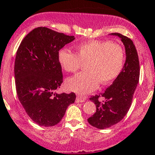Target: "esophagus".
<instances>
[{"label": "esophagus", "mask_w": 155, "mask_h": 155, "mask_svg": "<svg viewBox=\"0 0 155 155\" xmlns=\"http://www.w3.org/2000/svg\"><path fill=\"white\" fill-rule=\"evenodd\" d=\"M86 101V98L85 97H82V96H77L76 97V101L77 103H83Z\"/></svg>", "instance_id": "obj_1"}]
</instances>
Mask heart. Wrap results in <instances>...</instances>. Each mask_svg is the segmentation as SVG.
Returning a JSON list of instances; mask_svg holds the SVG:
<instances>
[{
  "label": "heart",
  "mask_w": 155,
  "mask_h": 155,
  "mask_svg": "<svg viewBox=\"0 0 155 155\" xmlns=\"http://www.w3.org/2000/svg\"><path fill=\"white\" fill-rule=\"evenodd\" d=\"M61 67L68 73H76L85 64V71L67 80L69 90L86 94L113 82L122 71L125 54L117 43L104 40H90L76 48V54L67 48L58 51Z\"/></svg>",
  "instance_id": "obj_1"
}]
</instances>
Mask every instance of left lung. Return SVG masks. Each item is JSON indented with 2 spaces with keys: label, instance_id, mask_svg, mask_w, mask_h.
I'll use <instances>...</instances> for the list:
<instances>
[{
  "label": "left lung",
  "instance_id": "1",
  "mask_svg": "<svg viewBox=\"0 0 155 155\" xmlns=\"http://www.w3.org/2000/svg\"><path fill=\"white\" fill-rule=\"evenodd\" d=\"M112 35L121 38L125 47L126 61L121 74L104 93L89 99L96 105V112L87 118L91 126L107 129L121 121L127 113L134 92L140 79V61L134 43L126 36L118 33Z\"/></svg>",
  "mask_w": 155,
  "mask_h": 155
}]
</instances>
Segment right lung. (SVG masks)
<instances>
[{
    "label": "right lung",
    "instance_id": "obj_1",
    "mask_svg": "<svg viewBox=\"0 0 155 155\" xmlns=\"http://www.w3.org/2000/svg\"><path fill=\"white\" fill-rule=\"evenodd\" d=\"M74 39V36L39 27L25 36L17 50L14 66L17 96L28 115L38 125L57 124L68 106L75 102L73 92H55L63 82L58 54Z\"/></svg>",
    "mask_w": 155,
    "mask_h": 155
}]
</instances>
